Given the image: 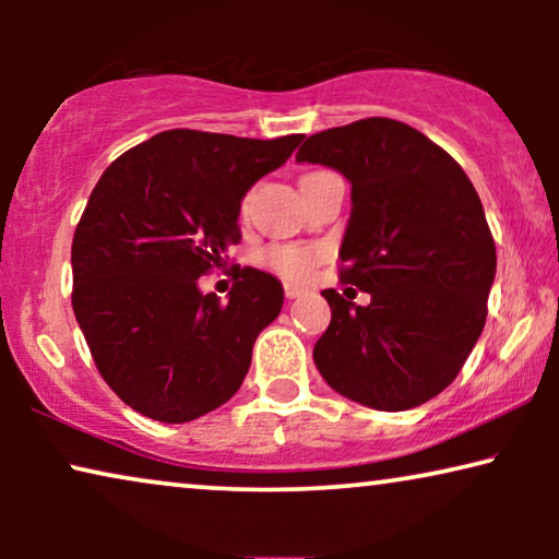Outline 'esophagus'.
<instances>
[{"label": "esophagus", "instance_id": "obj_1", "mask_svg": "<svg viewBox=\"0 0 559 559\" xmlns=\"http://www.w3.org/2000/svg\"><path fill=\"white\" fill-rule=\"evenodd\" d=\"M305 293L302 287H297V285H285V295H287V300H295V297H300Z\"/></svg>", "mask_w": 559, "mask_h": 559}]
</instances>
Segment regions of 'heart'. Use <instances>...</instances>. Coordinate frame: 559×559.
Wrapping results in <instances>:
<instances>
[{
    "mask_svg": "<svg viewBox=\"0 0 559 559\" xmlns=\"http://www.w3.org/2000/svg\"><path fill=\"white\" fill-rule=\"evenodd\" d=\"M272 270H277L287 280H308L316 264V251L302 247H274L266 254Z\"/></svg>",
    "mask_w": 559,
    "mask_h": 559,
    "instance_id": "b5f03b06",
    "label": "heart"
}]
</instances>
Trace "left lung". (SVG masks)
Masks as SVG:
<instances>
[{
    "label": "left lung",
    "instance_id": "left-lung-1",
    "mask_svg": "<svg viewBox=\"0 0 559 559\" xmlns=\"http://www.w3.org/2000/svg\"><path fill=\"white\" fill-rule=\"evenodd\" d=\"M295 159L350 182L341 277L371 295L356 305L323 289L318 371L364 407H419L457 377L486 325L496 247L476 188L423 132L381 117L312 134Z\"/></svg>",
    "mask_w": 559,
    "mask_h": 559
}]
</instances>
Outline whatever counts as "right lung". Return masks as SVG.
<instances>
[{
    "label": "right lung",
    "instance_id": "right-lung-1",
    "mask_svg": "<svg viewBox=\"0 0 559 559\" xmlns=\"http://www.w3.org/2000/svg\"><path fill=\"white\" fill-rule=\"evenodd\" d=\"M300 142L170 129L96 182L73 236V312L106 384L140 415L190 423L239 392L285 289L243 266L221 302L198 277L239 241L249 188Z\"/></svg>",
    "mask_w": 559,
    "mask_h": 559
}]
</instances>
